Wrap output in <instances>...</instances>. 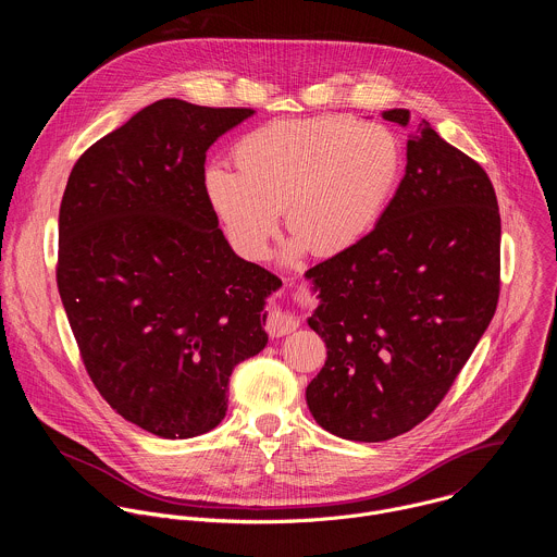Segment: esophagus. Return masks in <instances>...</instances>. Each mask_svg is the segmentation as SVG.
<instances>
[{
  "label": "esophagus",
  "mask_w": 557,
  "mask_h": 557,
  "mask_svg": "<svg viewBox=\"0 0 557 557\" xmlns=\"http://www.w3.org/2000/svg\"><path fill=\"white\" fill-rule=\"evenodd\" d=\"M299 322L295 320V317L290 312H282V310H273L269 312L267 317V324H264V331L269 333V337L277 339V337H284V335H290L293 331H297Z\"/></svg>",
  "instance_id": "1"
}]
</instances>
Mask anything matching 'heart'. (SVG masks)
I'll list each match as a JSON object with an SVG mask.
<instances>
[{
    "label": "heart",
    "instance_id": "obj_1",
    "mask_svg": "<svg viewBox=\"0 0 557 557\" xmlns=\"http://www.w3.org/2000/svg\"><path fill=\"white\" fill-rule=\"evenodd\" d=\"M237 172L211 165L205 194L233 247L262 260L286 209L293 251L337 256L374 228L404 174L385 125L352 116L273 121L235 143Z\"/></svg>",
    "mask_w": 557,
    "mask_h": 557
}]
</instances>
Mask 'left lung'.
Returning a JSON list of instances; mask_svg holds the SVG:
<instances>
[{
    "instance_id": "8db88e82",
    "label": "left lung",
    "mask_w": 557,
    "mask_h": 557,
    "mask_svg": "<svg viewBox=\"0 0 557 557\" xmlns=\"http://www.w3.org/2000/svg\"><path fill=\"white\" fill-rule=\"evenodd\" d=\"M383 119L408 125V110ZM329 348L308 387L314 421L348 441L410 432L445 399L500 295V211L487 172L428 121L406 176L363 240L306 271Z\"/></svg>"
}]
</instances>
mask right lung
I'll return each instance as SVG.
<instances>
[{"label":"right lung","mask_w":557,"mask_h":557,"mask_svg":"<svg viewBox=\"0 0 557 557\" xmlns=\"http://www.w3.org/2000/svg\"><path fill=\"white\" fill-rule=\"evenodd\" d=\"M251 108L163 99L90 145L59 209L57 286L78 355L125 421L191 438L226 414L282 282L237 258L205 194L207 149Z\"/></svg>","instance_id":"add662e5"}]
</instances>
